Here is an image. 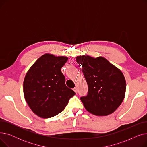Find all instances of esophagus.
<instances>
[{
    "instance_id": "1",
    "label": "esophagus",
    "mask_w": 147,
    "mask_h": 147,
    "mask_svg": "<svg viewBox=\"0 0 147 147\" xmlns=\"http://www.w3.org/2000/svg\"><path fill=\"white\" fill-rule=\"evenodd\" d=\"M74 91L76 92V93L77 94L78 92V87H75L74 88Z\"/></svg>"
}]
</instances>
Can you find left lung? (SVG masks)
Here are the masks:
<instances>
[{"instance_id":"8db88e82","label":"left lung","mask_w":147,"mask_h":147,"mask_svg":"<svg viewBox=\"0 0 147 147\" xmlns=\"http://www.w3.org/2000/svg\"><path fill=\"white\" fill-rule=\"evenodd\" d=\"M76 61L82 65L88 86L87 96L80 98L86 110L99 116L114 113L125 96L126 83L123 73L102 57L78 56Z\"/></svg>"}]
</instances>
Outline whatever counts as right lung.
<instances>
[{"label":"right lung","instance_id":"right-lung-1","mask_svg":"<svg viewBox=\"0 0 147 147\" xmlns=\"http://www.w3.org/2000/svg\"><path fill=\"white\" fill-rule=\"evenodd\" d=\"M68 58L45 53L27 72L23 92L32 111L42 118H50L63 111L75 92L65 85L61 68Z\"/></svg>","mask_w":147,"mask_h":147}]
</instances>
